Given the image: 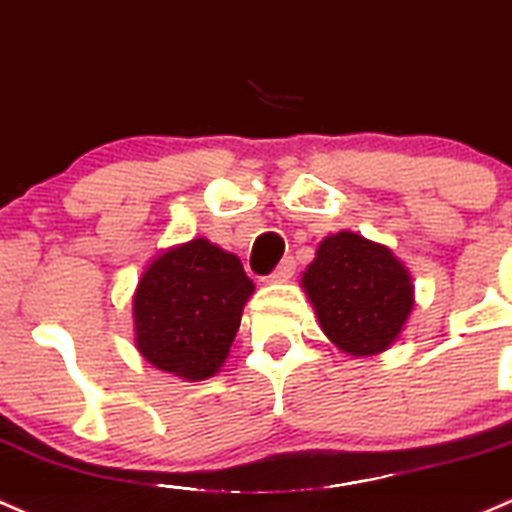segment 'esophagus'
<instances>
[{
    "instance_id": "1",
    "label": "esophagus",
    "mask_w": 512,
    "mask_h": 512,
    "mask_svg": "<svg viewBox=\"0 0 512 512\" xmlns=\"http://www.w3.org/2000/svg\"><path fill=\"white\" fill-rule=\"evenodd\" d=\"M294 270H297V262H294L292 257H284L277 265V270L270 274V279L272 282H289V279L294 277Z\"/></svg>"
}]
</instances>
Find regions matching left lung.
<instances>
[{
    "label": "left lung",
    "instance_id": "8db88e82",
    "mask_svg": "<svg viewBox=\"0 0 512 512\" xmlns=\"http://www.w3.org/2000/svg\"><path fill=\"white\" fill-rule=\"evenodd\" d=\"M301 287L328 341L353 358L387 351L414 309L407 267L387 245L351 230L319 242Z\"/></svg>",
    "mask_w": 512,
    "mask_h": 512
}]
</instances>
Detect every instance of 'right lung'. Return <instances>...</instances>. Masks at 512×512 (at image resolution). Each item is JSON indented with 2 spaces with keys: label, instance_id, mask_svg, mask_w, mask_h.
Listing matches in <instances>:
<instances>
[{
  "label": "right lung",
  "instance_id": "obj_1",
  "mask_svg": "<svg viewBox=\"0 0 512 512\" xmlns=\"http://www.w3.org/2000/svg\"><path fill=\"white\" fill-rule=\"evenodd\" d=\"M255 284L206 238L159 252L132 297L134 346L147 363L198 383L223 368Z\"/></svg>",
  "mask_w": 512,
  "mask_h": 512
}]
</instances>
